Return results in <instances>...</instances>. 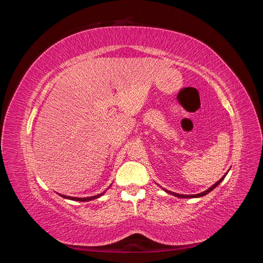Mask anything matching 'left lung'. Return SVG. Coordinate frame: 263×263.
<instances>
[{
    "label": "left lung",
    "mask_w": 263,
    "mask_h": 263,
    "mask_svg": "<svg viewBox=\"0 0 263 263\" xmlns=\"http://www.w3.org/2000/svg\"><path fill=\"white\" fill-rule=\"evenodd\" d=\"M229 171V170H228ZM227 173L228 172H226L225 174H224V176H222L221 177V179H219L216 183H215V184H213L210 189H208V190H206V191H204V192H202V193H198V194H192V195H186V194H179V193H174V192H171V191H168V190H164L165 191V192L166 193H169V194H172V195H174V196H177V197H180V198H196V197H202V196H204V195H206V194H209L210 192H212V191L215 189V187H216L218 184H219V183L222 181V180H224L225 179V177L227 176Z\"/></svg>",
    "instance_id": "1"
}]
</instances>
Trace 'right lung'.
Segmentation results:
<instances>
[{
	"label": "right lung",
	"instance_id": "right-lung-1",
	"mask_svg": "<svg viewBox=\"0 0 263 263\" xmlns=\"http://www.w3.org/2000/svg\"><path fill=\"white\" fill-rule=\"evenodd\" d=\"M105 192H103L101 194L94 195V196H90V197H73V196H68V195H63V194H59L61 197L67 198V200H71V201H79V202H89L92 200H95V198H99L100 196H102Z\"/></svg>",
	"mask_w": 263,
	"mask_h": 263
}]
</instances>
